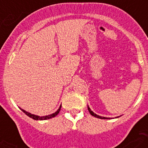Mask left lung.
I'll return each mask as SVG.
<instances>
[{
    "instance_id": "left-lung-1",
    "label": "left lung",
    "mask_w": 148,
    "mask_h": 148,
    "mask_svg": "<svg viewBox=\"0 0 148 148\" xmlns=\"http://www.w3.org/2000/svg\"><path fill=\"white\" fill-rule=\"evenodd\" d=\"M88 110H89V112H90V114L91 115H92V116H94V117H97V118H100V119H110V118H108V117H101V116H99V115H97L96 114H95V113L93 112L92 110H90V108H89V107H88Z\"/></svg>"
}]
</instances>
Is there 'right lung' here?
<instances>
[{
    "label": "right lung",
    "instance_id": "add662e5",
    "mask_svg": "<svg viewBox=\"0 0 148 148\" xmlns=\"http://www.w3.org/2000/svg\"><path fill=\"white\" fill-rule=\"evenodd\" d=\"M60 108H61V106H60L59 109H58V110H57L55 113H53V114H52L47 115V116H44V117H40V116H37V115L31 114V113L27 112V111H25V110H23V109H21V110L24 113V114H25L27 115L28 117H30L31 118H32V119L37 120V121H38V120H40V121H44V120H47V119H50V118H52V117H55L56 115H58V113H59V111L60 110Z\"/></svg>",
    "mask_w": 148,
    "mask_h": 148
}]
</instances>
